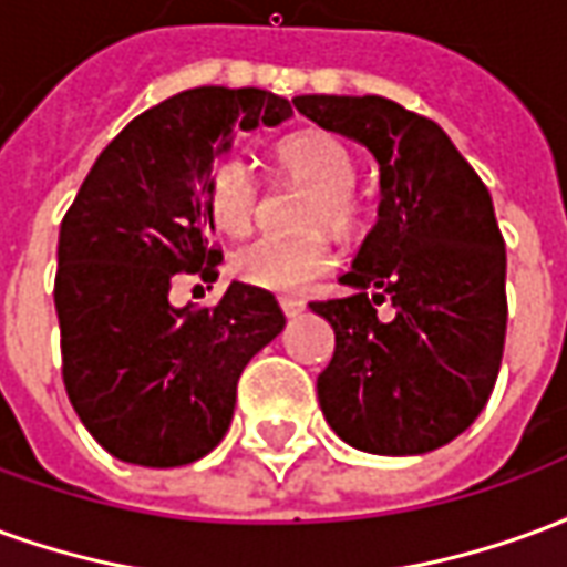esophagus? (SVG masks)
Instances as JSON below:
<instances>
[{
  "instance_id": "34e87169",
  "label": "esophagus",
  "mask_w": 567,
  "mask_h": 567,
  "mask_svg": "<svg viewBox=\"0 0 567 567\" xmlns=\"http://www.w3.org/2000/svg\"><path fill=\"white\" fill-rule=\"evenodd\" d=\"M279 307H282V312L288 316V319H295V316H300V312L307 309V303H303V300H297V297H279Z\"/></svg>"
}]
</instances>
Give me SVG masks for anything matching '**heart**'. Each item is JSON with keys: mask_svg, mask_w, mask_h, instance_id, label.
I'll list each match as a JSON object with an SVG mask.
<instances>
[{"mask_svg": "<svg viewBox=\"0 0 567 567\" xmlns=\"http://www.w3.org/2000/svg\"><path fill=\"white\" fill-rule=\"evenodd\" d=\"M276 161L291 182L312 187L303 224L349 234L358 224V157L340 136L328 130H303L276 148ZM260 185L255 169L239 154H227L212 163L206 182V209L212 224L224 234H246L258 209ZM333 267V251L321 236L279 239L260 236L234 255L230 270L246 285L297 295Z\"/></svg>", "mask_w": 567, "mask_h": 567, "instance_id": "b5f03b06", "label": "heart"}]
</instances>
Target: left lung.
Here are the masks:
<instances>
[{"mask_svg":"<svg viewBox=\"0 0 567 567\" xmlns=\"http://www.w3.org/2000/svg\"><path fill=\"white\" fill-rule=\"evenodd\" d=\"M321 130L380 163V218L346 297L316 300L333 358L319 373L328 425L355 450L422 455L471 427L495 389L507 333V255L474 166L427 117L385 96H297ZM389 302V320L375 307Z\"/></svg>","mask_w":567,"mask_h":567,"instance_id":"obj_1","label":"left lung"}]
</instances>
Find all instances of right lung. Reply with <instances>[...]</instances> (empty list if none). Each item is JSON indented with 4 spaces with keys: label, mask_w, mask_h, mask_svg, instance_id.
Listing matches in <instances>:
<instances>
[{
    "label": "right lung",
    "mask_w": 567,
    "mask_h": 567,
    "mask_svg": "<svg viewBox=\"0 0 567 567\" xmlns=\"http://www.w3.org/2000/svg\"><path fill=\"white\" fill-rule=\"evenodd\" d=\"M291 103L258 87H194L133 117L105 145L60 224L54 303L63 385L115 458L178 467L230 427L236 382L285 316L264 288L230 282L215 307L169 303L175 272L215 282L206 182L234 127H276Z\"/></svg>",
    "instance_id": "add662e5"
}]
</instances>
